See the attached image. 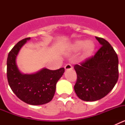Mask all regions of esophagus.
Wrapping results in <instances>:
<instances>
[{"label": "esophagus", "instance_id": "34e87169", "mask_svg": "<svg viewBox=\"0 0 125 125\" xmlns=\"http://www.w3.org/2000/svg\"><path fill=\"white\" fill-rule=\"evenodd\" d=\"M64 68L66 70H70V69H73V66L71 64H66V66H65Z\"/></svg>", "mask_w": 125, "mask_h": 125}]
</instances>
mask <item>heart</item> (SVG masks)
<instances>
[{"label":"heart","mask_w":125,"mask_h":125,"mask_svg":"<svg viewBox=\"0 0 125 125\" xmlns=\"http://www.w3.org/2000/svg\"><path fill=\"white\" fill-rule=\"evenodd\" d=\"M82 48V56L83 58H87L89 57L93 53L95 45L93 42L91 41L84 42V41H77L71 45V49L74 51H78Z\"/></svg>","instance_id":"obj_1"}]
</instances>
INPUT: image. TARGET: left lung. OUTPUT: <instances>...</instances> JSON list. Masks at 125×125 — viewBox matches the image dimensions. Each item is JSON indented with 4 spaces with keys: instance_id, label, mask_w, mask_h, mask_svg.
Returning a JSON list of instances; mask_svg holds the SVG:
<instances>
[{
    "instance_id": "left-lung-1",
    "label": "left lung",
    "mask_w": 125,
    "mask_h": 125,
    "mask_svg": "<svg viewBox=\"0 0 125 125\" xmlns=\"http://www.w3.org/2000/svg\"><path fill=\"white\" fill-rule=\"evenodd\" d=\"M101 45L95 54L74 66L77 80L74 89L78 98L94 101L106 96L118 79V57L104 39L96 37Z\"/></svg>"
}]
</instances>
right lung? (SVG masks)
<instances>
[{"label": "right lung", "instance_id": "1", "mask_svg": "<svg viewBox=\"0 0 125 125\" xmlns=\"http://www.w3.org/2000/svg\"><path fill=\"white\" fill-rule=\"evenodd\" d=\"M30 37L20 41L11 49L7 60V76L9 84L20 100L32 105H41L52 100L56 83L64 73V68L49 70L46 68L32 74L20 72L15 62L22 46Z\"/></svg>", "mask_w": 125, "mask_h": 125}]
</instances>
